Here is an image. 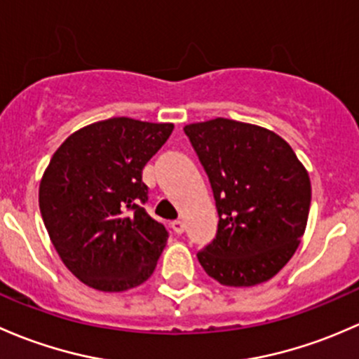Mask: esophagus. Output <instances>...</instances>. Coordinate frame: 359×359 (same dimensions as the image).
I'll use <instances>...</instances> for the list:
<instances>
[{"instance_id": "34e87169", "label": "esophagus", "mask_w": 359, "mask_h": 359, "mask_svg": "<svg viewBox=\"0 0 359 359\" xmlns=\"http://www.w3.org/2000/svg\"><path fill=\"white\" fill-rule=\"evenodd\" d=\"M171 226H172V230H175L176 235H181L184 231V223H183V221H180V219L172 221Z\"/></svg>"}]
</instances>
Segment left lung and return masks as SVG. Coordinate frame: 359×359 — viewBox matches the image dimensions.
<instances>
[{"mask_svg":"<svg viewBox=\"0 0 359 359\" xmlns=\"http://www.w3.org/2000/svg\"><path fill=\"white\" fill-rule=\"evenodd\" d=\"M212 188L216 238L198 250L207 275L252 287L276 275L308 223L311 183L289 143L269 129L217 119L184 126Z\"/></svg>","mask_w":359,"mask_h":359,"instance_id":"obj_1","label":"left lung"}]
</instances>
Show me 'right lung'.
Returning <instances> with one entry per match:
<instances>
[{"label": "right lung", "mask_w": 359, "mask_h": 359, "mask_svg": "<svg viewBox=\"0 0 359 359\" xmlns=\"http://www.w3.org/2000/svg\"><path fill=\"white\" fill-rule=\"evenodd\" d=\"M172 128L112 117L70 135L51 157L39 184L44 226L91 289L124 292L152 276L169 233L143 207L142 172Z\"/></svg>", "instance_id": "obj_1"}]
</instances>
